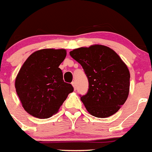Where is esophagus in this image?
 I'll list each match as a JSON object with an SVG mask.
<instances>
[{
    "mask_svg": "<svg viewBox=\"0 0 152 152\" xmlns=\"http://www.w3.org/2000/svg\"><path fill=\"white\" fill-rule=\"evenodd\" d=\"M72 85L73 86L74 89H75V90H76V84H75V81H73V82L72 83Z\"/></svg>",
    "mask_w": 152,
    "mask_h": 152,
    "instance_id": "34e87169",
    "label": "esophagus"
}]
</instances>
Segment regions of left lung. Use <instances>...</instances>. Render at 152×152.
Instances as JSON below:
<instances>
[{
  "label": "left lung",
  "instance_id": "obj_1",
  "mask_svg": "<svg viewBox=\"0 0 152 152\" xmlns=\"http://www.w3.org/2000/svg\"><path fill=\"white\" fill-rule=\"evenodd\" d=\"M70 56L81 64L89 82L80 96L86 110L95 117L107 118L119 110L129 93L130 73L115 51L102 45L80 47Z\"/></svg>",
  "mask_w": 152,
  "mask_h": 152
}]
</instances>
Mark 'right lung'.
<instances>
[{"instance_id": "obj_1", "label": "right lung", "mask_w": 152, "mask_h": 152, "mask_svg": "<svg viewBox=\"0 0 152 152\" xmlns=\"http://www.w3.org/2000/svg\"><path fill=\"white\" fill-rule=\"evenodd\" d=\"M66 55L64 49L36 51L19 71L16 91L23 109L31 116L39 119L51 117L74 91L72 84L64 82L58 68Z\"/></svg>"}]
</instances>
